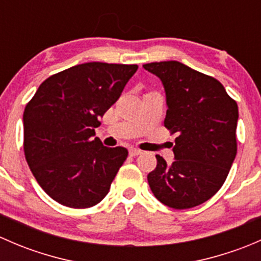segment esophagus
Listing matches in <instances>:
<instances>
[{
    "instance_id": "esophagus-1",
    "label": "esophagus",
    "mask_w": 261,
    "mask_h": 261,
    "mask_svg": "<svg viewBox=\"0 0 261 261\" xmlns=\"http://www.w3.org/2000/svg\"><path fill=\"white\" fill-rule=\"evenodd\" d=\"M128 152H130L131 156H136V155H140L143 151L139 149H136V147H131V149L128 150Z\"/></svg>"
}]
</instances>
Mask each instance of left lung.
Here are the masks:
<instances>
[{
    "label": "left lung",
    "mask_w": 261,
    "mask_h": 261,
    "mask_svg": "<svg viewBox=\"0 0 261 261\" xmlns=\"http://www.w3.org/2000/svg\"><path fill=\"white\" fill-rule=\"evenodd\" d=\"M143 67L162 81L164 126L178 135L172 164L156 155V168L147 174L150 189L165 206L192 208L215 196L227 178L238 151V103L217 80L183 63Z\"/></svg>",
    "instance_id": "obj_1"
}]
</instances>
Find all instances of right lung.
<instances>
[{
  "label": "right lung",
  "instance_id": "add662e5",
  "mask_svg": "<svg viewBox=\"0 0 261 261\" xmlns=\"http://www.w3.org/2000/svg\"><path fill=\"white\" fill-rule=\"evenodd\" d=\"M136 70V64L74 65L44 81L26 105V162L58 203L88 208L109 193L128 152L122 146H105L94 138V128Z\"/></svg>",
  "mask_w": 261,
  "mask_h": 261
}]
</instances>
